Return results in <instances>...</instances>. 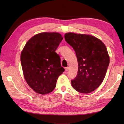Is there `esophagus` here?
Returning a JSON list of instances; mask_svg holds the SVG:
<instances>
[{
  "label": "esophagus",
  "instance_id": "obj_1",
  "mask_svg": "<svg viewBox=\"0 0 124 124\" xmlns=\"http://www.w3.org/2000/svg\"><path fill=\"white\" fill-rule=\"evenodd\" d=\"M69 67H66V68H65V71H67L69 70Z\"/></svg>",
  "mask_w": 124,
  "mask_h": 124
}]
</instances>
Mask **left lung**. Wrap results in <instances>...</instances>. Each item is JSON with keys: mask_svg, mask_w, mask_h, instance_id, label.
Wrapping results in <instances>:
<instances>
[{"mask_svg": "<svg viewBox=\"0 0 124 124\" xmlns=\"http://www.w3.org/2000/svg\"><path fill=\"white\" fill-rule=\"evenodd\" d=\"M64 38L74 49L78 60V74L71 81L72 87L81 93H91L99 87L106 76L110 62L106 46L90 35L68 32Z\"/></svg>", "mask_w": 124, "mask_h": 124, "instance_id": "8db88e82", "label": "left lung"}]
</instances>
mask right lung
<instances>
[{
    "mask_svg": "<svg viewBox=\"0 0 124 124\" xmlns=\"http://www.w3.org/2000/svg\"><path fill=\"white\" fill-rule=\"evenodd\" d=\"M63 37L58 32H41L31 38L21 53L23 75L36 93L45 95L56 87L59 76L64 72L55 51Z\"/></svg>",
    "mask_w": 124,
    "mask_h": 124,
    "instance_id": "add662e5",
    "label": "right lung"
}]
</instances>
